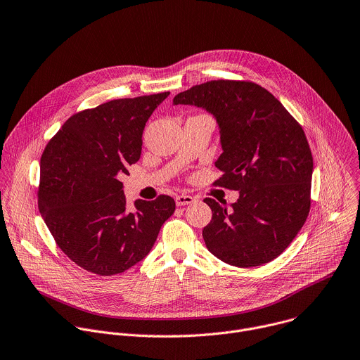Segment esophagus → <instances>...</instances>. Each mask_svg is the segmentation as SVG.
Wrapping results in <instances>:
<instances>
[{
	"mask_svg": "<svg viewBox=\"0 0 360 360\" xmlns=\"http://www.w3.org/2000/svg\"><path fill=\"white\" fill-rule=\"evenodd\" d=\"M196 199L191 195H176L175 196V203L176 206H185V205H189V203H193Z\"/></svg>",
	"mask_w": 360,
	"mask_h": 360,
	"instance_id": "esophagus-1",
	"label": "esophagus"
}]
</instances>
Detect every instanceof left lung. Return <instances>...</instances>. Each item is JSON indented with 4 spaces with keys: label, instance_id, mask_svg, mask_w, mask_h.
Wrapping results in <instances>:
<instances>
[{
    "label": "left lung",
    "instance_id": "obj_1",
    "mask_svg": "<svg viewBox=\"0 0 360 360\" xmlns=\"http://www.w3.org/2000/svg\"><path fill=\"white\" fill-rule=\"evenodd\" d=\"M174 104L212 112L220 127L223 175L214 186L238 191L226 209L205 198L212 220L202 230L209 252L236 267L278 257L311 209L314 160L301 124L267 89L250 80H210L179 93Z\"/></svg>",
    "mask_w": 360,
    "mask_h": 360
}]
</instances>
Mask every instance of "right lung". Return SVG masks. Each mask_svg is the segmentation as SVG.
Here are the masks:
<instances>
[{
  "instance_id": "1",
  "label": "right lung",
  "mask_w": 360,
  "mask_h": 360,
  "mask_svg": "<svg viewBox=\"0 0 360 360\" xmlns=\"http://www.w3.org/2000/svg\"><path fill=\"white\" fill-rule=\"evenodd\" d=\"M169 91L115 98L66 120L41 157L39 212L59 249L97 274L124 273L153 249L175 200L127 207L120 176L141 155L143 131Z\"/></svg>"
}]
</instances>
